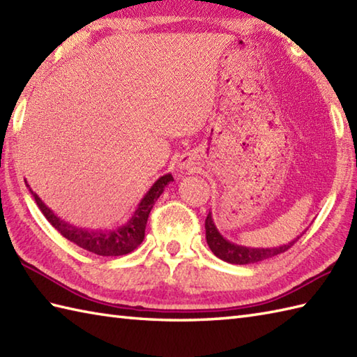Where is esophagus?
<instances>
[{"label": "esophagus", "instance_id": "esophagus-1", "mask_svg": "<svg viewBox=\"0 0 357 357\" xmlns=\"http://www.w3.org/2000/svg\"><path fill=\"white\" fill-rule=\"evenodd\" d=\"M178 165H179V169H185V170H188V169H192V165H193V156L192 155H183L179 158V161H178Z\"/></svg>", "mask_w": 357, "mask_h": 357}]
</instances>
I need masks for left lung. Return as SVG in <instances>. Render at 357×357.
Wrapping results in <instances>:
<instances>
[{
  "label": "left lung",
  "instance_id": "8db88e82",
  "mask_svg": "<svg viewBox=\"0 0 357 357\" xmlns=\"http://www.w3.org/2000/svg\"><path fill=\"white\" fill-rule=\"evenodd\" d=\"M301 236H298L294 241L288 242V244H284L280 247L250 248V247L238 245V244H234V242L227 241L216 229L213 218H211V211H208L207 219H206V239H207V244H208L210 250L213 252V255H216L219 257V259L230 262V264L245 265V264H255V262L265 261V259H268V257H273V256L287 252V250L290 248Z\"/></svg>",
  "mask_w": 357,
  "mask_h": 357
}]
</instances>
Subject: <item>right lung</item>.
I'll use <instances>...</instances> for the list:
<instances>
[{"label":"right lung","mask_w":357,"mask_h":357,"mask_svg":"<svg viewBox=\"0 0 357 357\" xmlns=\"http://www.w3.org/2000/svg\"><path fill=\"white\" fill-rule=\"evenodd\" d=\"M172 181L173 176L170 173H167L164 176L159 178L156 183L149 188V192L144 195V198L139 201L138 207L133 211L132 218L128 219L124 225L112 230L86 229V227H77L63 221L61 218H58L47 206H45L40 199V196L29 187V184L27 187L45 219H47V221L55 227L66 239H69L73 244L87 250L90 253L100 256H123L133 252V250L144 241L150 210L153 208L155 202L158 201L159 196L162 195L165 185L170 184Z\"/></svg>","instance_id":"add662e5"}]
</instances>
